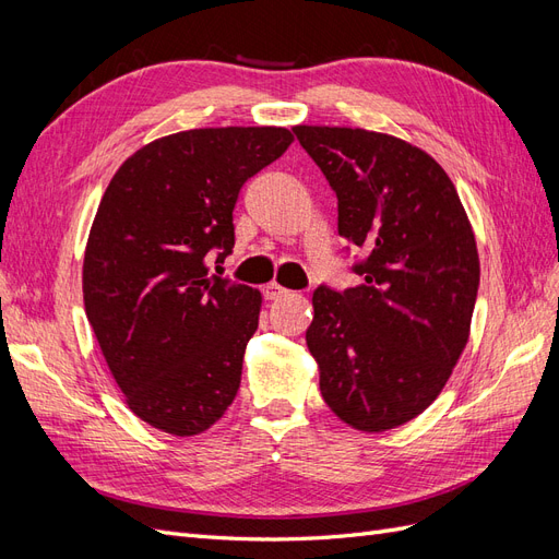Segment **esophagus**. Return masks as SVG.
<instances>
[{
	"label": "esophagus",
	"instance_id": "34e87169",
	"mask_svg": "<svg viewBox=\"0 0 559 559\" xmlns=\"http://www.w3.org/2000/svg\"><path fill=\"white\" fill-rule=\"evenodd\" d=\"M286 294V289L284 286H280L277 282H270V284H265L263 286V296H265V300H277V298H282Z\"/></svg>",
	"mask_w": 559,
	"mask_h": 559
}]
</instances>
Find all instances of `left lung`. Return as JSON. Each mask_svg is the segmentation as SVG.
Wrapping results in <instances>:
<instances>
[{
	"mask_svg": "<svg viewBox=\"0 0 559 559\" xmlns=\"http://www.w3.org/2000/svg\"><path fill=\"white\" fill-rule=\"evenodd\" d=\"M337 195V233L368 259L345 294L319 286L306 343L329 408L382 433L425 413L468 343L480 259L466 210L427 151L386 132L296 126Z\"/></svg>",
	"mask_w": 559,
	"mask_h": 559,
	"instance_id": "obj_1",
	"label": "left lung"
}]
</instances>
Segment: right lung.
<instances>
[{
    "mask_svg": "<svg viewBox=\"0 0 559 559\" xmlns=\"http://www.w3.org/2000/svg\"><path fill=\"white\" fill-rule=\"evenodd\" d=\"M294 134L195 128L134 151L99 200L83 253V306L126 405L170 436H198L240 389L261 292L210 273L233 251L249 177Z\"/></svg>",
    "mask_w": 559,
    "mask_h": 559,
    "instance_id": "obj_1",
    "label": "right lung"
}]
</instances>
